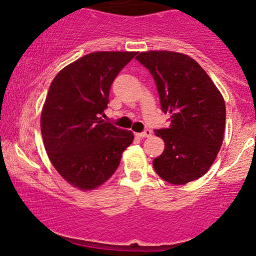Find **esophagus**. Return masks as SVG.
Wrapping results in <instances>:
<instances>
[{
  "label": "esophagus",
  "instance_id": "34e87169",
  "mask_svg": "<svg viewBox=\"0 0 256 256\" xmlns=\"http://www.w3.org/2000/svg\"><path fill=\"white\" fill-rule=\"evenodd\" d=\"M137 136L140 138H146V137H150L152 136V130H146L140 134H137Z\"/></svg>",
  "mask_w": 256,
  "mask_h": 256
}]
</instances>
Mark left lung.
<instances>
[{
	"label": "left lung",
	"instance_id": "8db88e82",
	"mask_svg": "<svg viewBox=\"0 0 256 256\" xmlns=\"http://www.w3.org/2000/svg\"><path fill=\"white\" fill-rule=\"evenodd\" d=\"M137 60L156 84L161 110L171 125L155 130L165 149L152 161L164 180L183 185L210 170L222 144L225 102L218 88L194 58L180 52H144Z\"/></svg>",
	"mask_w": 256,
	"mask_h": 256
}]
</instances>
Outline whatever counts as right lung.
I'll return each mask as SVG.
<instances>
[{
	"label": "right lung",
	"mask_w": 256,
	"mask_h": 256,
	"mask_svg": "<svg viewBox=\"0 0 256 256\" xmlns=\"http://www.w3.org/2000/svg\"><path fill=\"white\" fill-rule=\"evenodd\" d=\"M137 52H91L70 64L52 82L40 116L49 160L64 180L92 190L118 168L131 131L101 119L110 85Z\"/></svg>",
	"instance_id": "right-lung-1"
}]
</instances>
